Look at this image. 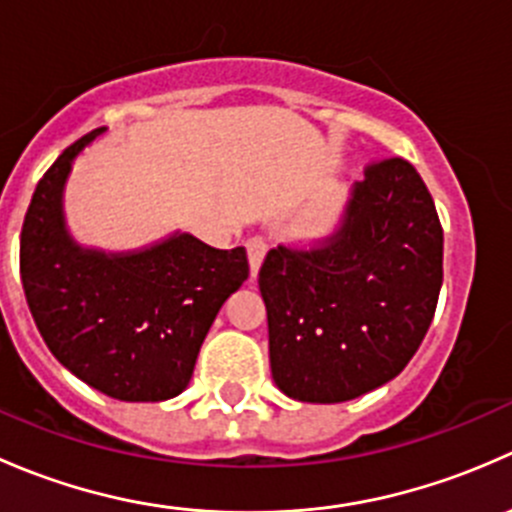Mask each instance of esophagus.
<instances>
[{"instance_id":"esophagus-1","label":"esophagus","mask_w":512,"mask_h":512,"mask_svg":"<svg viewBox=\"0 0 512 512\" xmlns=\"http://www.w3.org/2000/svg\"><path fill=\"white\" fill-rule=\"evenodd\" d=\"M245 247H247V260H250V272L252 277H257V272H260L262 267V260H265L267 255V242L262 240V237H250Z\"/></svg>"}]
</instances>
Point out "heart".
<instances>
[{
    "instance_id": "obj_1",
    "label": "heart",
    "mask_w": 512,
    "mask_h": 512,
    "mask_svg": "<svg viewBox=\"0 0 512 512\" xmlns=\"http://www.w3.org/2000/svg\"><path fill=\"white\" fill-rule=\"evenodd\" d=\"M342 215H344V205L337 203V200H334V203L322 205V208L307 220L304 232H307L309 237H314V240L332 235V232L339 227V223H342Z\"/></svg>"
}]
</instances>
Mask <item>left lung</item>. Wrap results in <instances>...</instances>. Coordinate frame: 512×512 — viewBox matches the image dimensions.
<instances>
[{
	"label": "left lung",
	"mask_w": 512,
	"mask_h": 512,
	"mask_svg": "<svg viewBox=\"0 0 512 512\" xmlns=\"http://www.w3.org/2000/svg\"><path fill=\"white\" fill-rule=\"evenodd\" d=\"M443 282V230L404 158L371 165L322 250L277 247L260 267L277 389L342 404L399 376L421 347Z\"/></svg>",
	"instance_id": "8db88e82"
}]
</instances>
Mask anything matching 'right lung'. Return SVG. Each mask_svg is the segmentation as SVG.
I'll list each match as a JSON object with an SVG mask.
<instances>
[{"mask_svg": "<svg viewBox=\"0 0 512 512\" xmlns=\"http://www.w3.org/2000/svg\"><path fill=\"white\" fill-rule=\"evenodd\" d=\"M101 133L66 148L36 185L19 245L24 294L46 347L84 384L118 401H168L190 384L220 307L250 275L247 252L180 230L126 252L81 245L64 190Z\"/></svg>", "mask_w": 512, "mask_h": 512, "instance_id": "1", "label": "right lung"}]
</instances>
